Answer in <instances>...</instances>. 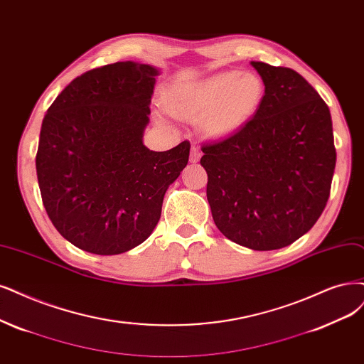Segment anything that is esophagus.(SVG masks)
<instances>
[{"label":"esophagus","mask_w":364,"mask_h":364,"mask_svg":"<svg viewBox=\"0 0 364 364\" xmlns=\"http://www.w3.org/2000/svg\"><path fill=\"white\" fill-rule=\"evenodd\" d=\"M200 154H203V153L199 151L198 146H192V150H191V161H192V164H196V161H199Z\"/></svg>","instance_id":"obj_1"}]
</instances>
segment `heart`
<instances>
[{
	"label": "heart",
	"instance_id": "heart-1",
	"mask_svg": "<svg viewBox=\"0 0 364 364\" xmlns=\"http://www.w3.org/2000/svg\"><path fill=\"white\" fill-rule=\"evenodd\" d=\"M264 84L253 73H216L199 82L172 87L164 96L166 111L180 118H199L213 136H223L243 126L257 111Z\"/></svg>",
	"mask_w": 364,
	"mask_h": 364
}]
</instances>
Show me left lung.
I'll return each mask as SVG.
<instances>
[{
  "label": "left lung",
  "mask_w": 364,
  "mask_h": 364,
  "mask_svg": "<svg viewBox=\"0 0 364 364\" xmlns=\"http://www.w3.org/2000/svg\"><path fill=\"white\" fill-rule=\"evenodd\" d=\"M265 85L255 114L203 145L207 199L219 231L253 250L287 247L316 223L336 166L331 115L295 70L250 63Z\"/></svg>",
  "instance_id": "8db88e82"
}]
</instances>
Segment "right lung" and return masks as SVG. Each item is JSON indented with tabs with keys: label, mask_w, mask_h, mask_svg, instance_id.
<instances>
[{
	"label": "right lung",
	"mask_w": 364,
	"mask_h": 364,
	"mask_svg": "<svg viewBox=\"0 0 364 364\" xmlns=\"http://www.w3.org/2000/svg\"><path fill=\"white\" fill-rule=\"evenodd\" d=\"M157 75L133 61L97 67L73 79L43 118L36 156L43 205L85 252L118 255L144 243L189 161V141L168 151L142 142Z\"/></svg>",
	"instance_id": "add662e5"
}]
</instances>
